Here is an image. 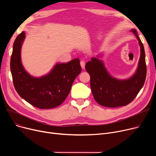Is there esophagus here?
I'll return each instance as SVG.
<instances>
[{"instance_id":"obj_1","label":"esophagus","mask_w":156,"mask_h":156,"mask_svg":"<svg viewBox=\"0 0 156 156\" xmlns=\"http://www.w3.org/2000/svg\"><path fill=\"white\" fill-rule=\"evenodd\" d=\"M80 65H81V67L82 68V69H85V62L84 61H81V62H80Z\"/></svg>"}]
</instances>
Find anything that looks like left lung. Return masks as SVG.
Wrapping results in <instances>:
<instances>
[{
  "instance_id": "left-lung-1",
  "label": "left lung",
  "mask_w": 156,
  "mask_h": 156,
  "mask_svg": "<svg viewBox=\"0 0 156 156\" xmlns=\"http://www.w3.org/2000/svg\"><path fill=\"white\" fill-rule=\"evenodd\" d=\"M140 46V57L137 71L128 80H119L111 77L101 61L93 57L87 62L85 69L90 76V87L96 102L108 108L125 106L132 102L144 85L147 66L142 42L135 30H132Z\"/></svg>"
}]
</instances>
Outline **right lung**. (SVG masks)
<instances>
[{"instance_id":"right-lung-1","label":"right lung","mask_w":156,"mask_h":156,"mask_svg":"<svg viewBox=\"0 0 156 156\" xmlns=\"http://www.w3.org/2000/svg\"><path fill=\"white\" fill-rule=\"evenodd\" d=\"M25 33L16 37L11 57V71L16 92L27 102L39 109H52L66 99L81 68L78 58L67 63L57 64L47 75L31 76L24 70L21 61V48Z\"/></svg>"}]
</instances>
